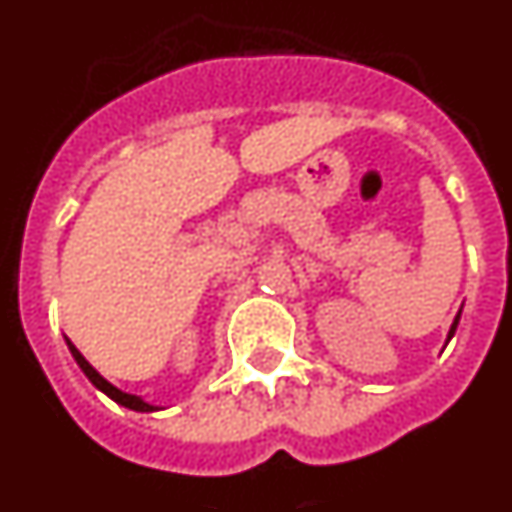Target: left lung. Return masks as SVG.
<instances>
[{"label": "left lung", "instance_id": "8db88e82", "mask_svg": "<svg viewBox=\"0 0 512 512\" xmlns=\"http://www.w3.org/2000/svg\"><path fill=\"white\" fill-rule=\"evenodd\" d=\"M458 320H461V315H458V317H455V322H453V325H450V333H448V341H450V338H453V333H455V328H458Z\"/></svg>", "mask_w": 512, "mask_h": 512}]
</instances>
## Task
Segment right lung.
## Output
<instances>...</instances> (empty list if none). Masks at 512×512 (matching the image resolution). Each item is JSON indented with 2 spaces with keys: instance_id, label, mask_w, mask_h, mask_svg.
Returning a JSON list of instances; mask_svg holds the SVG:
<instances>
[{
  "instance_id": "right-lung-1",
  "label": "right lung",
  "mask_w": 512,
  "mask_h": 512,
  "mask_svg": "<svg viewBox=\"0 0 512 512\" xmlns=\"http://www.w3.org/2000/svg\"><path fill=\"white\" fill-rule=\"evenodd\" d=\"M67 346H70L72 356H75V362L80 364V369H83V372H85V377H88V380L93 382V385H96L98 390H103V393L109 395L111 401H117L119 406H124V409H132V411H156V406H150V403H145L143 398H137V395H132V393H122V390L114 388V385H111L109 380H103V377L98 375L96 369H93L88 362H85V356L75 349V343L67 341Z\"/></svg>"
}]
</instances>
